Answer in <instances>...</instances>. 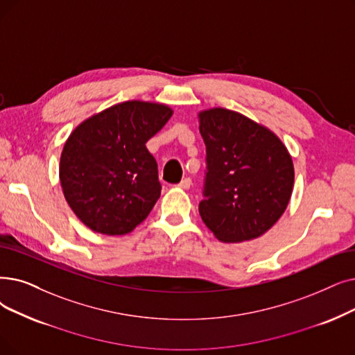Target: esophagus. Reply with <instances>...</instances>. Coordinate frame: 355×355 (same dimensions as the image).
I'll return each instance as SVG.
<instances>
[{
  "mask_svg": "<svg viewBox=\"0 0 355 355\" xmlns=\"http://www.w3.org/2000/svg\"><path fill=\"white\" fill-rule=\"evenodd\" d=\"M178 187L182 189V190H189V189L191 187V180H190V178H184V180L178 184Z\"/></svg>",
  "mask_w": 355,
  "mask_h": 355,
  "instance_id": "esophagus-1",
  "label": "esophagus"
}]
</instances>
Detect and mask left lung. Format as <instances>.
I'll return each mask as SVG.
<instances>
[{
	"label": "left lung",
	"instance_id": "1",
	"mask_svg": "<svg viewBox=\"0 0 355 355\" xmlns=\"http://www.w3.org/2000/svg\"><path fill=\"white\" fill-rule=\"evenodd\" d=\"M206 145V226L222 242L264 235L290 202L295 168L286 145L268 128L238 112L213 107L198 112Z\"/></svg>",
	"mask_w": 355,
	"mask_h": 355
}]
</instances>
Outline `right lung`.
Here are the masks:
<instances>
[{
	"instance_id": "add662e5",
	"label": "right lung",
	"mask_w": 355,
	"mask_h": 355,
	"mask_svg": "<svg viewBox=\"0 0 355 355\" xmlns=\"http://www.w3.org/2000/svg\"><path fill=\"white\" fill-rule=\"evenodd\" d=\"M173 116L161 103L132 100L92 114L67 139L59 180L72 211L103 235H126L161 196L158 165L146 142Z\"/></svg>"
}]
</instances>
